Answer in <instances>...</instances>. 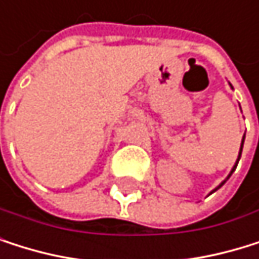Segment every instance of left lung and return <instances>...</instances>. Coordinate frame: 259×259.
<instances>
[{
    "instance_id": "left-lung-1",
    "label": "left lung",
    "mask_w": 259,
    "mask_h": 259,
    "mask_svg": "<svg viewBox=\"0 0 259 259\" xmlns=\"http://www.w3.org/2000/svg\"><path fill=\"white\" fill-rule=\"evenodd\" d=\"M244 136H245V134H244ZM242 145H244V137H242V142H241V150H239V156H238V160H236V163H235V166H233V170H232V173H233V171H235V168H236V165H238V162H239V157H241V151H242ZM232 173H230V175H229V178H230V176H232ZM229 178H227V179H229ZM224 182H226V181H224ZM224 182H223V184H221V185H219V187H223V185H224ZM219 187H218V188H219ZM218 188H214V190H213V191H216V190H218Z\"/></svg>"
}]
</instances>
